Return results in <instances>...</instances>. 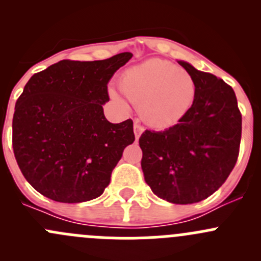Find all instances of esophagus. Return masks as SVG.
Here are the masks:
<instances>
[{"label":"esophagus","instance_id":"1","mask_svg":"<svg viewBox=\"0 0 261 261\" xmlns=\"http://www.w3.org/2000/svg\"><path fill=\"white\" fill-rule=\"evenodd\" d=\"M134 128H135V138H136V140H138V139L140 138L141 134L144 133V130H145V128H144V126H141L140 123H139V121H135V123H134Z\"/></svg>","mask_w":261,"mask_h":261}]
</instances>
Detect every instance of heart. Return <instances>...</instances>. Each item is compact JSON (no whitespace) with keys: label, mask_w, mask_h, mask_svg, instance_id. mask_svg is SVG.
<instances>
[{"label":"heart","mask_w":261,"mask_h":261,"mask_svg":"<svg viewBox=\"0 0 261 261\" xmlns=\"http://www.w3.org/2000/svg\"><path fill=\"white\" fill-rule=\"evenodd\" d=\"M120 88L131 103L139 106L144 120L158 128L179 123L189 114L197 96L193 75L162 59L146 60L126 70ZM111 97L122 101L115 91H111Z\"/></svg>","instance_id":"b5f03b06"}]
</instances>
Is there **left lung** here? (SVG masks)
Listing matches in <instances>:
<instances>
[{
    "label": "left lung",
    "instance_id": "left-lung-1",
    "mask_svg": "<svg viewBox=\"0 0 261 261\" xmlns=\"http://www.w3.org/2000/svg\"><path fill=\"white\" fill-rule=\"evenodd\" d=\"M179 64L196 80L193 107L167 130H146L139 144L141 168L151 191L172 203L189 204L215 193L232 172L243 120L232 87L188 63Z\"/></svg>",
    "mask_w": 261,
    "mask_h": 261
}]
</instances>
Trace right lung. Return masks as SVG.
Returning a JSON list of instances; mask_svg holds the SVG:
<instances>
[{
	"instance_id": "1",
	"label": "right lung",
	"mask_w": 261,
	"mask_h": 261,
	"mask_svg": "<svg viewBox=\"0 0 261 261\" xmlns=\"http://www.w3.org/2000/svg\"><path fill=\"white\" fill-rule=\"evenodd\" d=\"M131 57L60 60L26 83L15 106L12 147L39 193L63 203L103 193L123 149L135 140L131 118L111 123L102 109L110 101L107 83Z\"/></svg>"
}]
</instances>
